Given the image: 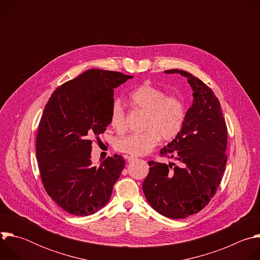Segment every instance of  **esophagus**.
Returning <instances> with one entry per match:
<instances>
[{"instance_id": "obj_1", "label": "esophagus", "mask_w": 260, "mask_h": 260, "mask_svg": "<svg viewBox=\"0 0 260 260\" xmlns=\"http://www.w3.org/2000/svg\"><path fill=\"white\" fill-rule=\"evenodd\" d=\"M125 158L127 159V161H134L135 159H137V157H135L133 155H125Z\"/></svg>"}]
</instances>
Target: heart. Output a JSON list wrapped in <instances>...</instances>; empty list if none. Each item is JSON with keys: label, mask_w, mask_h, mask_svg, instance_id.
<instances>
[{"label": "heart", "mask_w": 260, "mask_h": 260, "mask_svg": "<svg viewBox=\"0 0 260 260\" xmlns=\"http://www.w3.org/2000/svg\"><path fill=\"white\" fill-rule=\"evenodd\" d=\"M129 105L146 113L144 129L132 134L116 142V149L122 153L140 156L149 153L162 138L166 141L175 139L182 131L186 120L187 108L184 100L167 92L150 83H142L128 94ZM109 123L117 133L126 128L125 114L119 101H114L109 112Z\"/></svg>", "instance_id": "obj_1"}]
</instances>
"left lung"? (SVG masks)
<instances>
[{
  "mask_svg": "<svg viewBox=\"0 0 260 260\" xmlns=\"http://www.w3.org/2000/svg\"><path fill=\"white\" fill-rule=\"evenodd\" d=\"M165 72L187 78L193 103L181 133L160 149V156L175 158L181 166L148 162L143 191L156 212L181 219L203 210L216 193L228 160V127L220 103L207 84L182 70Z\"/></svg>",
  "mask_w": 260,
  "mask_h": 260,
  "instance_id": "obj_1",
  "label": "left lung"
}]
</instances>
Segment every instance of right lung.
Wrapping results in <instances>:
<instances>
[{
	"label": "right lung",
	"instance_id": "add662e5",
	"mask_svg": "<svg viewBox=\"0 0 260 260\" xmlns=\"http://www.w3.org/2000/svg\"><path fill=\"white\" fill-rule=\"evenodd\" d=\"M131 78L86 70L58 86L44 108L36 140L40 175L48 196L70 214L87 216L103 208L124 168L121 155L93 167L90 152L92 140L110 124L114 88Z\"/></svg>",
	"mask_w": 260,
	"mask_h": 260
}]
</instances>
